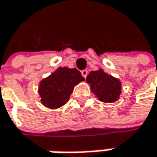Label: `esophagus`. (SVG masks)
<instances>
[{
    "label": "esophagus",
    "mask_w": 157,
    "mask_h": 157,
    "mask_svg": "<svg viewBox=\"0 0 157 157\" xmlns=\"http://www.w3.org/2000/svg\"><path fill=\"white\" fill-rule=\"evenodd\" d=\"M81 74H82V76L86 78H87V76H88V71L87 70V69H84V70H82V71H81Z\"/></svg>",
    "instance_id": "obj_1"
}]
</instances>
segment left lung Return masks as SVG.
Listing matches in <instances>:
<instances>
[{
  "label": "left lung",
  "mask_w": 157,
  "mask_h": 157,
  "mask_svg": "<svg viewBox=\"0 0 157 157\" xmlns=\"http://www.w3.org/2000/svg\"><path fill=\"white\" fill-rule=\"evenodd\" d=\"M86 80L90 86L92 93L99 101L105 103L116 102L122 93L121 81L108 75L103 69L89 72Z\"/></svg>",
  "instance_id": "1"
}]
</instances>
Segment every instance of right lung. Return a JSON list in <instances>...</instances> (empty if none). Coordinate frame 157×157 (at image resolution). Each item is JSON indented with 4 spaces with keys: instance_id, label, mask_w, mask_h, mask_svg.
Instances as JSON below:
<instances>
[{
    "instance_id": "1",
    "label": "right lung",
    "mask_w": 157,
    "mask_h": 157,
    "mask_svg": "<svg viewBox=\"0 0 157 157\" xmlns=\"http://www.w3.org/2000/svg\"><path fill=\"white\" fill-rule=\"evenodd\" d=\"M84 80L77 69L59 68L40 82L38 92L41 104L50 109L64 106L69 100L74 87Z\"/></svg>"
}]
</instances>
